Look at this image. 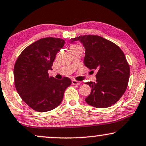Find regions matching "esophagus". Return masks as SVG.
<instances>
[{
    "label": "esophagus",
    "mask_w": 146,
    "mask_h": 146,
    "mask_svg": "<svg viewBox=\"0 0 146 146\" xmlns=\"http://www.w3.org/2000/svg\"><path fill=\"white\" fill-rule=\"evenodd\" d=\"M72 84L75 85H79L81 84V82L79 81H77V80H75V79H73V80H72Z\"/></svg>",
    "instance_id": "obj_1"
}]
</instances>
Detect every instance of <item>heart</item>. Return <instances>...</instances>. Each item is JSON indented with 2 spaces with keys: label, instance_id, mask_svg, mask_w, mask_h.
<instances>
[{
  "label": "heart",
  "instance_id": "b5f03b06",
  "mask_svg": "<svg viewBox=\"0 0 146 146\" xmlns=\"http://www.w3.org/2000/svg\"><path fill=\"white\" fill-rule=\"evenodd\" d=\"M81 46L79 45V44H73L71 46V50H73V49H75V48H80Z\"/></svg>",
  "mask_w": 146,
  "mask_h": 146
}]
</instances>
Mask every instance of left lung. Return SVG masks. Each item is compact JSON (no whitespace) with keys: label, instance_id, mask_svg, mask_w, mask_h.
<instances>
[{"label":"left lung","instance_id":"obj_1","mask_svg":"<svg viewBox=\"0 0 146 146\" xmlns=\"http://www.w3.org/2000/svg\"><path fill=\"white\" fill-rule=\"evenodd\" d=\"M79 40L85 48L84 64L89 69L96 70V82H87L91 88L85 102L98 108L115 104L127 89L129 65L121 48L110 40L98 35H83L71 38Z\"/></svg>","mask_w":146,"mask_h":146}]
</instances>
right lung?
<instances>
[{
  "mask_svg": "<svg viewBox=\"0 0 146 146\" xmlns=\"http://www.w3.org/2000/svg\"><path fill=\"white\" fill-rule=\"evenodd\" d=\"M64 44L62 38H40L24 49L15 64L17 92L30 108L38 112L48 111L59 106L65 89L71 84L68 77L59 80L48 73Z\"/></svg>",
  "mask_w": 146,
  "mask_h": 146,
  "instance_id": "right-lung-1",
  "label": "right lung"
}]
</instances>
